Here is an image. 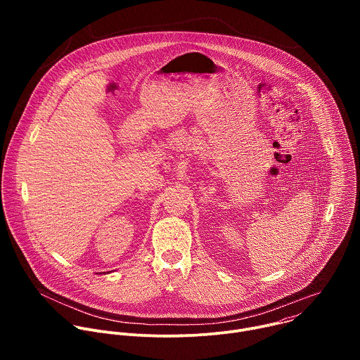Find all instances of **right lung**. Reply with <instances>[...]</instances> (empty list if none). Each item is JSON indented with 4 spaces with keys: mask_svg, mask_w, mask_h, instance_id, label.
Instances as JSON below:
<instances>
[{
    "mask_svg": "<svg viewBox=\"0 0 360 360\" xmlns=\"http://www.w3.org/2000/svg\"><path fill=\"white\" fill-rule=\"evenodd\" d=\"M104 274H105V272H104Z\"/></svg>",
    "mask_w": 360,
    "mask_h": 360,
    "instance_id": "1",
    "label": "right lung"
}]
</instances>
